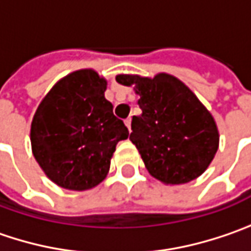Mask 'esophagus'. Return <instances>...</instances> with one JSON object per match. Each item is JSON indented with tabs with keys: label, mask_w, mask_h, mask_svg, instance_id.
<instances>
[{
	"label": "esophagus",
	"mask_w": 251,
	"mask_h": 251,
	"mask_svg": "<svg viewBox=\"0 0 251 251\" xmlns=\"http://www.w3.org/2000/svg\"><path fill=\"white\" fill-rule=\"evenodd\" d=\"M130 124H132V118H127V119H125V125L127 126V129L130 130Z\"/></svg>",
	"instance_id": "obj_1"
}]
</instances>
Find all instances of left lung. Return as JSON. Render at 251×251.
Wrapping results in <instances>:
<instances>
[{"mask_svg":"<svg viewBox=\"0 0 251 251\" xmlns=\"http://www.w3.org/2000/svg\"><path fill=\"white\" fill-rule=\"evenodd\" d=\"M135 85L140 116L132 119L129 139L138 148L146 169L166 184L187 183L200 176L219 148L213 116L177 78L159 74L153 79L124 75Z\"/></svg>","mask_w":251,"mask_h":251,"instance_id":"left-lung-1","label":"left lung"}]
</instances>
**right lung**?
I'll use <instances>...</instances> for the list:
<instances>
[{
  "label": "right lung",
  "instance_id": "obj_1",
  "mask_svg": "<svg viewBox=\"0 0 251 251\" xmlns=\"http://www.w3.org/2000/svg\"><path fill=\"white\" fill-rule=\"evenodd\" d=\"M106 81L92 69L69 74L42 99L31 125L32 153L52 182L88 190L108 175L125 124L105 99Z\"/></svg>",
  "mask_w": 251,
  "mask_h": 251
}]
</instances>
